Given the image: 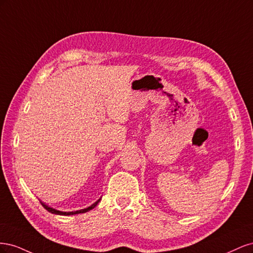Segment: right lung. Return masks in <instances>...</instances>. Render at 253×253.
Instances as JSON below:
<instances>
[{
    "label": "right lung",
    "mask_w": 253,
    "mask_h": 253,
    "mask_svg": "<svg viewBox=\"0 0 253 253\" xmlns=\"http://www.w3.org/2000/svg\"><path fill=\"white\" fill-rule=\"evenodd\" d=\"M100 200H101V198H99V200H98L96 203H94V204L91 205V206L87 207V208H85V209H81V210H78V211H72V212H63V211H59V210H56V209H53V208H50V207H48L47 205H45V204H44V203H42V202H40V203H41V205L44 207V208L46 209L48 212H50V213H53V214H59V215H74V214L85 213V212H87V211H89V210H91V209H94L95 207L98 205V203L100 202Z\"/></svg>",
    "instance_id": "1"
}]
</instances>
